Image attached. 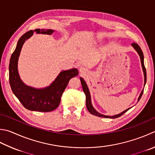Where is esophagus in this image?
Segmentation results:
<instances>
[{"mask_svg": "<svg viewBox=\"0 0 155 155\" xmlns=\"http://www.w3.org/2000/svg\"><path fill=\"white\" fill-rule=\"evenodd\" d=\"M80 71H81V72H84V68L83 67H81L80 68Z\"/></svg>", "mask_w": 155, "mask_h": 155, "instance_id": "1", "label": "esophagus"}]
</instances>
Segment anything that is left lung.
Here are the masks:
<instances>
[{
    "label": "left lung",
    "instance_id": "8db88e82",
    "mask_svg": "<svg viewBox=\"0 0 155 155\" xmlns=\"http://www.w3.org/2000/svg\"><path fill=\"white\" fill-rule=\"evenodd\" d=\"M132 45L133 47H134V49L136 50V51L138 53L139 56H140V60H141V64H142V70H143V72H144V85L145 84H146V82H147V71H146V68H145V66H144V55H143V52H142V51L141 50L140 47L138 45V44L136 43H132ZM81 79V84H82V87H83V91L85 94L86 95V106H87V108L88 111H89L91 114L94 115V116H98V117H104L106 118H117V117H119L120 116H122V115L126 113L127 111H128L130 108L127 109L125 111H124L122 113H120L117 115H116V116H104V115H102L101 114L98 113L97 111L95 109L93 108V107L92 106L91 104V95H90V93H89V90L88 89L87 84L85 83V81H84L83 78H80ZM144 91V89L142 91V92L140 93V96H139L138 97V101L140 99L142 95V93H143Z\"/></svg>",
    "mask_w": 155,
    "mask_h": 155
}]
</instances>
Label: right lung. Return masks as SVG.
Segmentation results:
<instances>
[{"label":"right lung","mask_w":155,"mask_h":155,"mask_svg":"<svg viewBox=\"0 0 155 155\" xmlns=\"http://www.w3.org/2000/svg\"><path fill=\"white\" fill-rule=\"evenodd\" d=\"M37 33L51 34L53 30L35 29ZM32 30L23 34L17 42V47L12 54L9 62V83L15 95L24 107L31 111L49 112L58 107L63 92L71 78L78 74L77 68L62 71L49 87L38 89L28 87L20 79L17 69V62L24 42L33 35Z\"/></svg>","instance_id":"1"}]
</instances>
